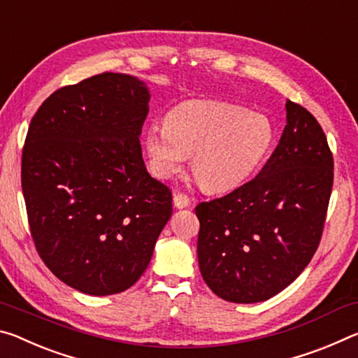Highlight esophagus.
I'll list each match as a JSON object with an SVG mask.
<instances>
[{"label":"esophagus","mask_w":358,"mask_h":358,"mask_svg":"<svg viewBox=\"0 0 358 358\" xmlns=\"http://www.w3.org/2000/svg\"><path fill=\"white\" fill-rule=\"evenodd\" d=\"M173 200H174V206L178 208V209H184V208H187L190 204V198L187 196V195H184V193H179V192L174 193Z\"/></svg>","instance_id":"esophagus-1"}]
</instances>
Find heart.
Instances as JSON below:
<instances>
[{
	"instance_id": "heart-1",
	"label": "heart",
	"mask_w": 358,
	"mask_h": 358,
	"mask_svg": "<svg viewBox=\"0 0 358 358\" xmlns=\"http://www.w3.org/2000/svg\"><path fill=\"white\" fill-rule=\"evenodd\" d=\"M274 141L276 130L265 114L220 101H187L169 110L166 122L145 128L143 144L158 178H173L192 155L203 189L228 192L263 165Z\"/></svg>"
}]
</instances>
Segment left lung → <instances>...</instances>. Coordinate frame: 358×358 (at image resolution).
I'll return each instance as SVG.
<instances>
[{"instance_id": "1", "label": "left lung", "mask_w": 358, "mask_h": 358, "mask_svg": "<svg viewBox=\"0 0 358 358\" xmlns=\"http://www.w3.org/2000/svg\"><path fill=\"white\" fill-rule=\"evenodd\" d=\"M278 148L254 179L200 203L198 263L215 295L259 303L300 276L319 248L333 155L315 117L290 99Z\"/></svg>"}]
</instances>
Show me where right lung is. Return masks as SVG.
Wrapping results in <instances>:
<instances>
[{
    "label": "right lung",
    "instance_id": "right-lung-1",
    "mask_svg": "<svg viewBox=\"0 0 358 358\" xmlns=\"http://www.w3.org/2000/svg\"><path fill=\"white\" fill-rule=\"evenodd\" d=\"M145 82L103 73L41 104L22 154V190L34 245L64 284L120 294L143 276L173 214V195L141 152Z\"/></svg>",
    "mask_w": 358,
    "mask_h": 358
}]
</instances>
